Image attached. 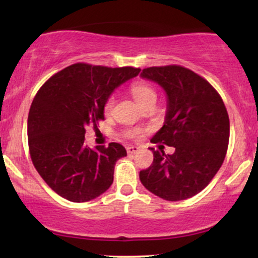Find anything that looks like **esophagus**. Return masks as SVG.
I'll return each instance as SVG.
<instances>
[{
	"mask_svg": "<svg viewBox=\"0 0 258 258\" xmlns=\"http://www.w3.org/2000/svg\"><path fill=\"white\" fill-rule=\"evenodd\" d=\"M138 150H139V148L136 147V146L127 147V153H128V154H136V153H138Z\"/></svg>",
	"mask_w": 258,
	"mask_h": 258,
	"instance_id": "34e87169",
	"label": "esophagus"
}]
</instances>
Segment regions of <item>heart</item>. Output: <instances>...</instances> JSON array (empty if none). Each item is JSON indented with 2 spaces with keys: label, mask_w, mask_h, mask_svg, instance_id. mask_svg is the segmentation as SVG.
<instances>
[{
  "label": "heart",
  "mask_w": 258,
  "mask_h": 258,
  "mask_svg": "<svg viewBox=\"0 0 258 258\" xmlns=\"http://www.w3.org/2000/svg\"><path fill=\"white\" fill-rule=\"evenodd\" d=\"M131 93L136 102L142 106L147 104V103L152 102V100L156 99L155 90H154L153 87H150L149 85L143 84V82H136V84H133L131 86ZM114 104H115L114 96H110L108 99H106L104 104V111L106 114L111 111Z\"/></svg>",
  "instance_id": "1"
}]
</instances>
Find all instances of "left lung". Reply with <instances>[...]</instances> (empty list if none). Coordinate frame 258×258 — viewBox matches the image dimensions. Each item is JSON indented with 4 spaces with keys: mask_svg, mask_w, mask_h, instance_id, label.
I'll list each match as a JSON object with an SVG mask.
<instances>
[{
    "mask_svg": "<svg viewBox=\"0 0 258 258\" xmlns=\"http://www.w3.org/2000/svg\"><path fill=\"white\" fill-rule=\"evenodd\" d=\"M141 75L158 82L167 94L166 120L152 143L174 147V153L152 148L153 164L139 172V178L161 199H188L207 186L226 158V105L207 80L180 65L146 68Z\"/></svg>",
    "mask_w": 258,
    "mask_h": 258,
    "instance_id": "obj_1",
    "label": "left lung"
}]
</instances>
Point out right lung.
Segmentation results:
<instances>
[{"instance_id":"add662e5","label":"right lung","mask_w":258,"mask_h":258,"mask_svg":"<svg viewBox=\"0 0 258 258\" xmlns=\"http://www.w3.org/2000/svg\"><path fill=\"white\" fill-rule=\"evenodd\" d=\"M141 69L76 63L49 78L32 100L28 117L29 152L38 174L64 199L85 203L108 190L115 162L127 155L119 143L92 149L86 127L104 120L112 91Z\"/></svg>"}]
</instances>
